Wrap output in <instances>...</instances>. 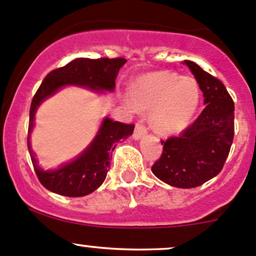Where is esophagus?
Here are the masks:
<instances>
[{
	"label": "esophagus",
	"mask_w": 256,
	"mask_h": 256,
	"mask_svg": "<svg viewBox=\"0 0 256 256\" xmlns=\"http://www.w3.org/2000/svg\"><path fill=\"white\" fill-rule=\"evenodd\" d=\"M146 134L147 128H144V125L141 121H138L135 126V131H134V138H135V140H138V138H141L144 135H146Z\"/></svg>",
	"instance_id": "34e87169"
}]
</instances>
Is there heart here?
<instances>
[{
    "mask_svg": "<svg viewBox=\"0 0 256 256\" xmlns=\"http://www.w3.org/2000/svg\"><path fill=\"white\" fill-rule=\"evenodd\" d=\"M131 98L136 108L151 112L150 120L157 132L174 135L192 120L200 105V92L190 76L161 70L134 80Z\"/></svg>",
    "mask_w": 256,
    "mask_h": 256,
    "instance_id": "b5f03b06",
    "label": "heart"
}]
</instances>
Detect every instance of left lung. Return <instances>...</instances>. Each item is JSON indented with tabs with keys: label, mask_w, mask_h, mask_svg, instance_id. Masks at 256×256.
Returning <instances> with one entry per match:
<instances>
[{
	"label": "left lung",
	"mask_w": 256,
	"mask_h": 256,
	"mask_svg": "<svg viewBox=\"0 0 256 256\" xmlns=\"http://www.w3.org/2000/svg\"><path fill=\"white\" fill-rule=\"evenodd\" d=\"M183 63L197 79L204 109L180 134L162 140L164 152L152 166L158 180L177 188H194L223 168L234 138V102L219 79L194 62Z\"/></svg>",
	"instance_id": "left-lung-1"
}]
</instances>
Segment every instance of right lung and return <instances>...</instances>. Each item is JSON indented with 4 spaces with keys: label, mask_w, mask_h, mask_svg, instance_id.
<instances>
[{
    "label": "right lung",
    "mask_w": 256,
    "mask_h": 256,
    "mask_svg": "<svg viewBox=\"0 0 256 256\" xmlns=\"http://www.w3.org/2000/svg\"><path fill=\"white\" fill-rule=\"evenodd\" d=\"M125 63L126 59L124 58L74 59L66 66L52 70L38 88L30 109L27 144L38 180L50 192L66 197H82L98 190L106 178L110 168V156L116 144L121 138L132 135L135 125L105 118L92 142L76 160L56 170L43 171L38 166L30 142L38 106L43 100L52 96L66 85L84 86L98 92L104 90L112 92L118 70Z\"/></svg>",
    "instance_id": "right-lung-1"
}]
</instances>
